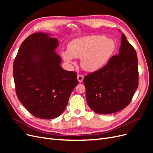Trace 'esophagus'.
<instances>
[{
  "label": "esophagus",
  "mask_w": 153,
  "mask_h": 153,
  "mask_svg": "<svg viewBox=\"0 0 153 153\" xmlns=\"http://www.w3.org/2000/svg\"><path fill=\"white\" fill-rule=\"evenodd\" d=\"M77 78H78V82L81 83V82H82L83 80H84V76H83L82 75H79V74H78V75H77Z\"/></svg>",
  "instance_id": "34e87169"
}]
</instances>
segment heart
I'll use <instances>...</instances> for the list:
<instances>
[{
	"instance_id": "1",
	"label": "heart",
	"mask_w": 153,
	"mask_h": 153,
	"mask_svg": "<svg viewBox=\"0 0 153 153\" xmlns=\"http://www.w3.org/2000/svg\"><path fill=\"white\" fill-rule=\"evenodd\" d=\"M115 49L116 44L112 39L102 35L87 36L71 41L68 51L62 52V57L69 63L73 58H81L80 64L84 70L95 71L108 62Z\"/></svg>"
}]
</instances>
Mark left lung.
<instances>
[{"mask_svg": "<svg viewBox=\"0 0 153 153\" xmlns=\"http://www.w3.org/2000/svg\"><path fill=\"white\" fill-rule=\"evenodd\" d=\"M119 53L84 79L87 103L98 114L119 112L129 104L138 86L137 52L123 33Z\"/></svg>", "mask_w": 153, "mask_h": 153, "instance_id": "8db88e82", "label": "left lung"}]
</instances>
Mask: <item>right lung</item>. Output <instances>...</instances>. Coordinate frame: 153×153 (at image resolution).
I'll return each instance as SVG.
<instances>
[{
  "label": "right lung",
  "instance_id": "1",
  "mask_svg": "<svg viewBox=\"0 0 153 153\" xmlns=\"http://www.w3.org/2000/svg\"><path fill=\"white\" fill-rule=\"evenodd\" d=\"M59 42L48 34L36 32L23 41L13 62V77L18 100L34 116L59 117L66 108L77 74L64 70L55 52Z\"/></svg>",
  "mask_w": 153,
  "mask_h": 153
}]
</instances>
